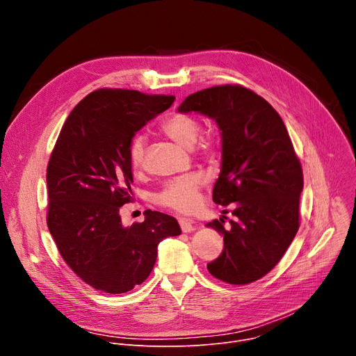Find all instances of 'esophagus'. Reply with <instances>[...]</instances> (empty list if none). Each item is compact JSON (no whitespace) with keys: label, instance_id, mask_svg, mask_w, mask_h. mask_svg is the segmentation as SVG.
Listing matches in <instances>:
<instances>
[{"label":"esophagus","instance_id":"esophagus-1","mask_svg":"<svg viewBox=\"0 0 356 356\" xmlns=\"http://www.w3.org/2000/svg\"><path fill=\"white\" fill-rule=\"evenodd\" d=\"M179 224L183 232H193L195 228L193 225V221L190 218H179Z\"/></svg>","mask_w":356,"mask_h":356}]
</instances>
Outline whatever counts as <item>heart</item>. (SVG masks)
I'll return each instance as SVG.
<instances>
[{"mask_svg": "<svg viewBox=\"0 0 356 356\" xmlns=\"http://www.w3.org/2000/svg\"><path fill=\"white\" fill-rule=\"evenodd\" d=\"M165 132L184 147H193L198 139L201 125L200 122L187 114H175L163 125ZM146 136L135 135L128 147V161L134 172H139L145 165ZM201 155L206 159L216 156V146L211 139H204L200 146ZM202 186V177L200 175H187L176 177L168 181L156 195V201L161 206L176 210L179 213L190 214L200 206V188Z\"/></svg>", "mask_w": 356, "mask_h": 356, "instance_id": "heart-1", "label": "heart"}]
</instances>
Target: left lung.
I'll list each match as a JSON object with an SVG mask.
<instances>
[{
	"mask_svg": "<svg viewBox=\"0 0 356 356\" xmlns=\"http://www.w3.org/2000/svg\"><path fill=\"white\" fill-rule=\"evenodd\" d=\"M177 111L206 115L221 131L213 200L224 207L234 202L235 218L228 229L222 218L207 224L224 235V250L207 269L229 284L255 282L277 265L298 229L302 170L286 125L266 99L242 86L197 91Z\"/></svg>",
	"mask_w": 356,
	"mask_h": 356,
	"instance_id": "1",
	"label": "left lung"
}]
</instances>
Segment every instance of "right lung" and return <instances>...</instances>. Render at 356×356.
<instances>
[{"label":"right lung","mask_w":356,"mask_h":356,"mask_svg":"<svg viewBox=\"0 0 356 356\" xmlns=\"http://www.w3.org/2000/svg\"><path fill=\"white\" fill-rule=\"evenodd\" d=\"M173 95L101 88L67 117L46 173L47 227L70 269L87 284L121 294L150 275L158 245L181 234L175 217L145 211L124 227L120 209L132 200L128 147L135 134L166 111Z\"/></svg>","instance_id":"right-lung-1"}]
</instances>
